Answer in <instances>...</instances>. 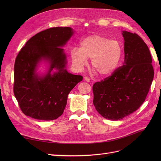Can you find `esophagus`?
<instances>
[{
	"label": "esophagus",
	"instance_id": "obj_1",
	"mask_svg": "<svg viewBox=\"0 0 161 161\" xmlns=\"http://www.w3.org/2000/svg\"><path fill=\"white\" fill-rule=\"evenodd\" d=\"M84 80H85V81H86V82H90V79H89V77H87V76H85V77H84Z\"/></svg>",
	"mask_w": 161,
	"mask_h": 161
}]
</instances>
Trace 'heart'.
<instances>
[{"label":"heart","instance_id":"1","mask_svg":"<svg viewBox=\"0 0 161 161\" xmlns=\"http://www.w3.org/2000/svg\"><path fill=\"white\" fill-rule=\"evenodd\" d=\"M123 55L119 42L99 35L91 36L82 40L80 48L70 52L71 59L76 69L81 70L91 59L92 68L101 76H108L118 68Z\"/></svg>","mask_w":161,"mask_h":161}]
</instances>
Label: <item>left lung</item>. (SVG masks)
<instances>
[{"mask_svg": "<svg viewBox=\"0 0 161 161\" xmlns=\"http://www.w3.org/2000/svg\"><path fill=\"white\" fill-rule=\"evenodd\" d=\"M124 62L111 76L92 86L93 105L103 118L119 120L132 114L146 99L154 78L150 50L136 33L122 31Z\"/></svg>", "mask_w": 161, "mask_h": 161, "instance_id": "1", "label": "left lung"}]
</instances>
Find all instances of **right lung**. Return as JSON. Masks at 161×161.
Wrapping results in <instances>:
<instances>
[{
    "instance_id": "1",
    "label": "right lung",
    "mask_w": 161,
    "mask_h": 161,
    "mask_svg": "<svg viewBox=\"0 0 161 161\" xmlns=\"http://www.w3.org/2000/svg\"><path fill=\"white\" fill-rule=\"evenodd\" d=\"M73 33L71 27L47 29L31 37L19 52L14 66L13 91L25 115L45 121L57 119L64 112L68 95L82 81V76L66 69L62 47ZM42 61L49 68L45 75H40L36 69Z\"/></svg>"
}]
</instances>
